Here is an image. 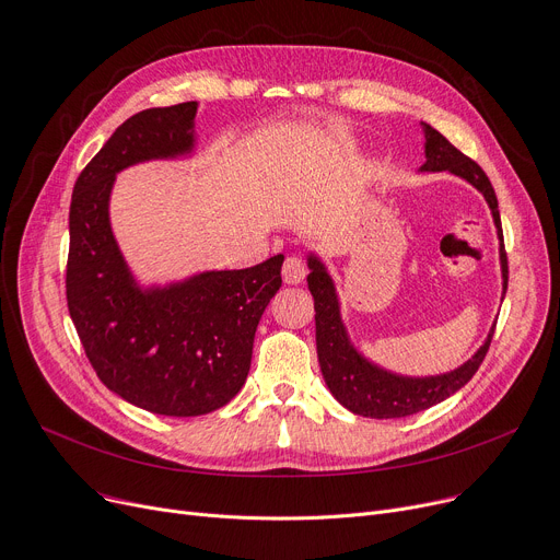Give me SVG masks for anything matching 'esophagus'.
<instances>
[{
	"instance_id": "1",
	"label": "esophagus",
	"mask_w": 560,
	"mask_h": 560,
	"mask_svg": "<svg viewBox=\"0 0 560 560\" xmlns=\"http://www.w3.org/2000/svg\"><path fill=\"white\" fill-rule=\"evenodd\" d=\"M307 276L305 269V261L301 257H287L284 259V267H282V280L287 284H301Z\"/></svg>"
}]
</instances>
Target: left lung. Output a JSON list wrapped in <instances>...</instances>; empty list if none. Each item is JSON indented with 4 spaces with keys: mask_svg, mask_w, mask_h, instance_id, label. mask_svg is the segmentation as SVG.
<instances>
[{
    "mask_svg": "<svg viewBox=\"0 0 560 560\" xmlns=\"http://www.w3.org/2000/svg\"><path fill=\"white\" fill-rule=\"evenodd\" d=\"M420 126L424 133V164L418 172H450L458 178L468 180L477 191L483 194L500 240L504 301V293L509 287V265L495 189H492L488 176L475 160L452 147L430 124L420 121ZM307 284L314 295L316 310V352L320 373L327 388H330L339 405H343L348 411L366 418H405L424 411L454 396L458 388L472 380V375L481 366L492 332H495V325L490 327L486 341L468 361L441 375H400L375 364V361L361 352L350 339V332L341 316V299L337 293V284L330 271H327L325 261L318 257V253H307Z\"/></svg>",
    "mask_w": 560,
    "mask_h": 560,
    "instance_id": "1",
    "label": "left lung"
}]
</instances>
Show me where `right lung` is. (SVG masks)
<instances>
[{
	"label": "right lung",
	"instance_id": "add662e5",
	"mask_svg": "<svg viewBox=\"0 0 560 560\" xmlns=\"http://www.w3.org/2000/svg\"><path fill=\"white\" fill-rule=\"evenodd\" d=\"M196 110L187 102L128 117L77 178L70 206L68 307L90 364L121 400L172 418L210 413L242 390L284 261L164 284L128 267L110 225L115 178L142 162L191 158Z\"/></svg>",
	"mask_w": 560,
	"mask_h": 560
}]
</instances>
